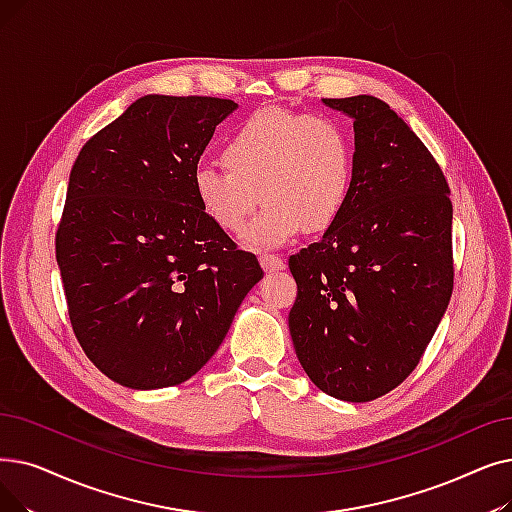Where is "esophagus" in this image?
I'll return each mask as SVG.
<instances>
[{
  "instance_id": "obj_1",
  "label": "esophagus",
  "mask_w": 512,
  "mask_h": 512,
  "mask_svg": "<svg viewBox=\"0 0 512 512\" xmlns=\"http://www.w3.org/2000/svg\"><path fill=\"white\" fill-rule=\"evenodd\" d=\"M259 261L263 265L265 272H274V270H284V259L280 255H272V253H263L259 255Z\"/></svg>"
}]
</instances>
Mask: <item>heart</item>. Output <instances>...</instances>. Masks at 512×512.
<instances>
[{
    "instance_id": "obj_1",
    "label": "heart",
    "mask_w": 512,
    "mask_h": 512,
    "mask_svg": "<svg viewBox=\"0 0 512 512\" xmlns=\"http://www.w3.org/2000/svg\"><path fill=\"white\" fill-rule=\"evenodd\" d=\"M228 169L203 165L192 186L198 205L217 228L244 232L251 247H278L305 224L324 230L347 205L353 182V148L347 129L332 117L261 108L226 140Z\"/></svg>"
}]
</instances>
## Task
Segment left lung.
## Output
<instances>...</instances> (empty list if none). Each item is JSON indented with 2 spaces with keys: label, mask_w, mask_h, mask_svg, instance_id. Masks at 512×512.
<instances>
[{
  "label": "left lung",
  "mask_w": 512,
  "mask_h": 512,
  "mask_svg": "<svg viewBox=\"0 0 512 512\" xmlns=\"http://www.w3.org/2000/svg\"><path fill=\"white\" fill-rule=\"evenodd\" d=\"M353 119V182L322 240L288 259L297 358L320 391L370 402L404 383L454 288L452 201L429 148L387 102L324 98Z\"/></svg>",
  "instance_id": "left-lung-1"
}]
</instances>
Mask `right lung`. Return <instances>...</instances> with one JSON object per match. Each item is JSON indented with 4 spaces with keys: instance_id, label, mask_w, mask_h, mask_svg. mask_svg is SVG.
Wrapping results in <instances>:
<instances>
[{
    "instance_id": "1",
    "label": "right lung",
    "mask_w": 512,
    "mask_h": 512,
    "mask_svg": "<svg viewBox=\"0 0 512 512\" xmlns=\"http://www.w3.org/2000/svg\"><path fill=\"white\" fill-rule=\"evenodd\" d=\"M236 106L144 96L87 140L71 169L56 232L69 318L87 358L123 387L188 381L263 278L192 186L215 127Z\"/></svg>"
}]
</instances>
